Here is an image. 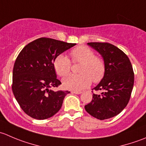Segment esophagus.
I'll list each match as a JSON object with an SVG mask.
<instances>
[{
  "instance_id": "1",
  "label": "esophagus",
  "mask_w": 146,
  "mask_h": 146,
  "mask_svg": "<svg viewBox=\"0 0 146 146\" xmlns=\"http://www.w3.org/2000/svg\"><path fill=\"white\" fill-rule=\"evenodd\" d=\"M71 92L73 94H76V95H80V94L82 93V92H80V91H73Z\"/></svg>"
}]
</instances>
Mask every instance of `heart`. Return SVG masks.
Returning <instances> with one entry per match:
<instances>
[{"label":"heart","mask_w":146,"mask_h":146,"mask_svg":"<svg viewBox=\"0 0 146 146\" xmlns=\"http://www.w3.org/2000/svg\"><path fill=\"white\" fill-rule=\"evenodd\" d=\"M72 61L81 64L78 69L80 74H70L63 79V85L66 89L80 91L93 82H100L105 73V64L101 57L95 56V52L85 46H77L70 52ZM55 71L58 76L68 74L71 68V63L67 56L60 54L56 57L54 62Z\"/></svg>","instance_id":"heart-1"}]
</instances>
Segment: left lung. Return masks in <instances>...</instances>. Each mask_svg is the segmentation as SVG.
Returning a JSON list of instances; mask_svg holds the SVG:
<instances>
[{
	"instance_id": "8db88e82",
	"label": "left lung",
	"mask_w": 146,
	"mask_h": 146,
	"mask_svg": "<svg viewBox=\"0 0 146 146\" xmlns=\"http://www.w3.org/2000/svg\"><path fill=\"white\" fill-rule=\"evenodd\" d=\"M88 44L101 54L105 64V73L95 88L103 91L94 93L92 100L85 106L88 114L100 120L119 114L130 100L134 83V73L129 57L114 45L106 42H90Z\"/></svg>"
}]
</instances>
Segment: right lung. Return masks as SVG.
<instances>
[{
    "instance_id": "1",
    "label": "right lung",
    "mask_w": 146,
    "mask_h": 146,
    "mask_svg": "<svg viewBox=\"0 0 146 146\" xmlns=\"http://www.w3.org/2000/svg\"><path fill=\"white\" fill-rule=\"evenodd\" d=\"M76 44L42 37L26 45L17 56L13 70L12 90L22 110L43 120L56 114L69 91L55 92L61 84L56 78V57Z\"/></svg>"
}]
</instances>
